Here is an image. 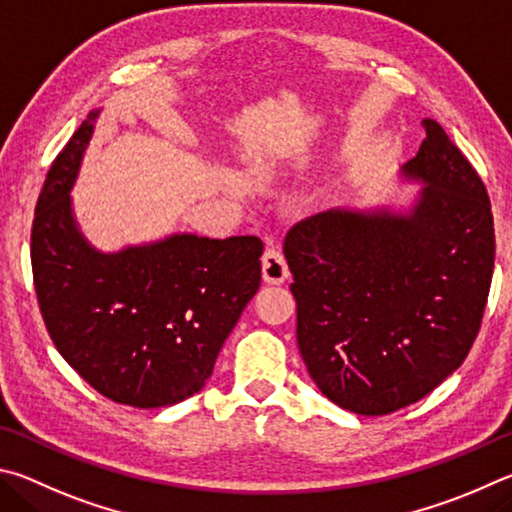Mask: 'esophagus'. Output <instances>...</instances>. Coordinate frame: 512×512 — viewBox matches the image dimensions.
<instances>
[{
  "label": "esophagus",
  "mask_w": 512,
  "mask_h": 512,
  "mask_svg": "<svg viewBox=\"0 0 512 512\" xmlns=\"http://www.w3.org/2000/svg\"><path fill=\"white\" fill-rule=\"evenodd\" d=\"M290 276L285 256L276 247L265 249L263 254V281L267 285H281Z\"/></svg>",
  "instance_id": "esophagus-1"
}]
</instances>
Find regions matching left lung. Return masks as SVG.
Wrapping results in <instances>:
<instances>
[{"label":"left lung","mask_w":512,"mask_h":512,"mask_svg":"<svg viewBox=\"0 0 512 512\" xmlns=\"http://www.w3.org/2000/svg\"><path fill=\"white\" fill-rule=\"evenodd\" d=\"M402 175L405 211L330 209L285 236L297 342L310 378L342 409L414 405L468 357L486 310L495 227L477 170L434 119Z\"/></svg>","instance_id":"left-lung-1"}]
</instances>
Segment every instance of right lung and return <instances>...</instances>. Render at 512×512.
I'll return each instance as SVG.
<instances>
[{
    "mask_svg": "<svg viewBox=\"0 0 512 512\" xmlns=\"http://www.w3.org/2000/svg\"><path fill=\"white\" fill-rule=\"evenodd\" d=\"M89 112L53 161L35 204L33 283L44 324L87 384L119 405L168 407L211 378L224 339L261 285L263 242L173 233L103 254L71 211Z\"/></svg>",
    "mask_w": 512,
    "mask_h": 512,
    "instance_id": "add662e5",
    "label": "right lung"
}]
</instances>
